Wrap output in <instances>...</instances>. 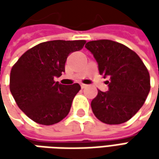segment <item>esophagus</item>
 I'll list each match as a JSON object with an SVG mask.
<instances>
[{
    "label": "esophagus",
    "mask_w": 159,
    "mask_h": 159,
    "mask_svg": "<svg viewBox=\"0 0 159 159\" xmlns=\"http://www.w3.org/2000/svg\"><path fill=\"white\" fill-rule=\"evenodd\" d=\"M80 86H81V88H82V89H85V88H87V87H88V85H86V84H81Z\"/></svg>",
    "instance_id": "34e87169"
}]
</instances>
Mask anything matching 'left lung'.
I'll return each instance as SVG.
<instances>
[{
	"label": "left lung",
	"mask_w": 159,
	"mask_h": 159,
	"mask_svg": "<svg viewBox=\"0 0 159 159\" xmlns=\"http://www.w3.org/2000/svg\"><path fill=\"white\" fill-rule=\"evenodd\" d=\"M103 78H109L108 91L98 90L91 108L100 121L109 125L125 123L143 105L150 89L149 71L137 54L111 40L89 41Z\"/></svg>",
	"instance_id": "1"
}]
</instances>
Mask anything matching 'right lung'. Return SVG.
<instances>
[{"instance_id": "1", "label": "right lung", "mask_w": 159, "mask_h": 159, "mask_svg": "<svg viewBox=\"0 0 159 159\" xmlns=\"http://www.w3.org/2000/svg\"><path fill=\"white\" fill-rule=\"evenodd\" d=\"M85 40H50L30 48L10 71L9 89L17 106L40 125H54L64 119L80 86L55 81L62 75L68 56L80 50Z\"/></svg>"}]
</instances>
